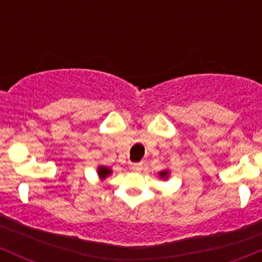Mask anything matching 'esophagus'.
Listing matches in <instances>:
<instances>
[{
    "mask_svg": "<svg viewBox=\"0 0 262 262\" xmlns=\"http://www.w3.org/2000/svg\"><path fill=\"white\" fill-rule=\"evenodd\" d=\"M130 168H132V170H133V171H142V168H143V163H142V162L132 163Z\"/></svg>",
    "mask_w": 262,
    "mask_h": 262,
    "instance_id": "34e87169",
    "label": "esophagus"
}]
</instances>
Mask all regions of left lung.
Returning a JSON list of instances; mask_svg holds the SVG:
<instances>
[{
	"label": "left lung",
	"mask_w": 262,
	"mask_h": 262,
	"mask_svg": "<svg viewBox=\"0 0 262 262\" xmlns=\"http://www.w3.org/2000/svg\"><path fill=\"white\" fill-rule=\"evenodd\" d=\"M166 175H167V171H163V172H161V176H162V178Z\"/></svg>",
	"instance_id": "left-lung-1"
}]
</instances>
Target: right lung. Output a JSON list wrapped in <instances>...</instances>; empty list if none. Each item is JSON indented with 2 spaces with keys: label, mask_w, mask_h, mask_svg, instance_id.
I'll return each mask as SVG.
<instances>
[{
  "label": "right lung",
  "mask_w": 262,
  "mask_h": 262,
  "mask_svg": "<svg viewBox=\"0 0 262 262\" xmlns=\"http://www.w3.org/2000/svg\"><path fill=\"white\" fill-rule=\"evenodd\" d=\"M110 173V170L109 168H106V167H100L99 168V175H100V178H102L104 179L105 176H107Z\"/></svg>",
  "instance_id": "1"
}]
</instances>
